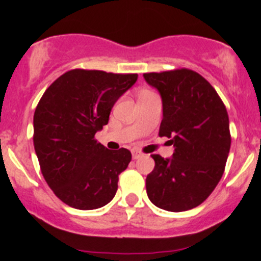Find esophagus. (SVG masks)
I'll return each mask as SVG.
<instances>
[{
  "label": "esophagus",
  "instance_id": "1",
  "mask_svg": "<svg viewBox=\"0 0 261 261\" xmlns=\"http://www.w3.org/2000/svg\"><path fill=\"white\" fill-rule=\"evenodd\" d=\"M143 156V154H141L140 151H138V150H133V159H139V158Z\"/></svg>",
  "mask_w": 261,
  "mask_h": 261
}]
</instances>
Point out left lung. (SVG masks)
I'll return each mask as SVG.
<instances>
[{
    "label": "left lung",
    "instance_id": "left-lung-1",
    "mask_svg": "<svg viewBox=\"0 0 261 261\" xmlns=\"http://www.w3.org/2000/svg\"><path fill=\"white\" fill-rule=\"evenodd\" d=\"M163 103L160 136L170 139L172 158L154 154L146 193L159 208L188 211L199 206L220 181L231 146L228 115L215 88L189 69L145 73Z\"/></svg>",
    "mask_w": 261,
    "mask_h": 261
}]
</instances>
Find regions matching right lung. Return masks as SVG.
<instances>
[{"mask_svg":"<svg viewBox=\"0 0 261 261\" xmlns=\"http://www.w3.org/2000/svg\"><path fill=\"white\" fill-rule=\"evenodd\" d=\"M136 81L138 74L73 69L53 82L39 101L34 147L44 179L68 206L96 210L115 197L131 152L106 149L94 135Z\"/></svg>","mask_w":261,"mask_h":261,"instance_id":"add662e5","label":"right lung"}]
</instances>
